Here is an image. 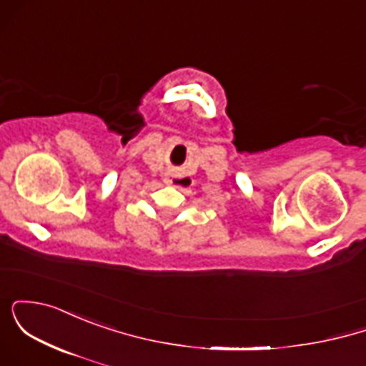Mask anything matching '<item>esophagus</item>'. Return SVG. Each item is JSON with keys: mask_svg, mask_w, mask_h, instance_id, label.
Here are the masks:
<instances>
[{"mask_svg": "<svg viewBox=\"0 0 366 366\" xmlns=\"http://www.w3.org/2000/svg\"><path fill=\"white\" fill-rule=\"evenodd\" d=\"M167 184L177 189H187L191 187L192 179L187 177V175H169V177H167Z\"/></svg>", "mask_w": 366, "mask_h": 366, "instance_id": "34e87169", "label": "esophagus"}]
</instances>
